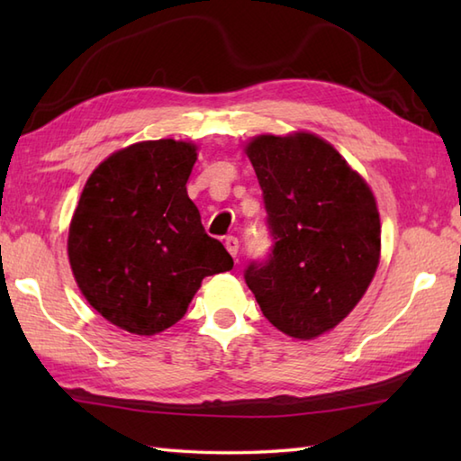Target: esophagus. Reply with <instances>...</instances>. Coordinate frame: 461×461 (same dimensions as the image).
I'll use <instances>...</instances> for the list:
<instances>
[{
	"label": "esophagus",
	"instance_id": "1",
	"mask_svg": "<svg viewBox=\"0 0 461 461\" xmlns=\"http://www.w3.org/2000/svg\"><path fill=\"white\" fill-rule=\"evenodd\" d=\"M225 249L230 251L231 258H236L238 251H240V241H238V238H233V236L225 238Z\"/></svg>",
	"mask_w": 461,
	"mask_h": 461
}]
</instances>
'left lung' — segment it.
Instances as JSON below:
<instances>
[{
  "instance_id": "obj_1",
  "label": "left lung",
  "mask_w": 461,
  "mask_h": 461,
  "mask_svg": "<svg viewBox=\"0 0 461 461\" xmlns=\"http://www.w3.org/2000/svg\"><path fill=\"white\" fill-rule=\"evenodd\" d=\"M246 152L273 248L243 277L273 327L293 339H315L357 307L375 277L376 200L358 172L315 134H261Z\"/></svg>"
}]
</instances>
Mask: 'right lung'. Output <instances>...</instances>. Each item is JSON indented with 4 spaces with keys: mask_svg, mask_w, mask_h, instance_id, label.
<instances>
[{
    "mask_svg": "<svg viewBox=\"0 0 461 461\" xmlns=\"http://www.w3.org/2000/svg\"><path fill=\"white\" fill-rule=\"evenodd\" d=\"M195 146L146 140L111 154L86 180L68 228V261L91 307L150 337L176 325L202 279L233 259L205 233L185 192Z\"/></svg>",
    "mask_w": 461,
    "mask_h": 461,
    "instance_id": "obj_1",
    "label": "right lung"
}]
</instances>
